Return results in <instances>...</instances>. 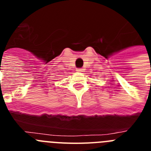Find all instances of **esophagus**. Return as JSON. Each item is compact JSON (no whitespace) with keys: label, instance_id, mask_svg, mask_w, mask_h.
I'll use <instances>...</instances> for the list:
<instances>
[{"label":"esophagus","instance_id":"esophagus-1","mask_svg":"<svg viewBox=\"0 0 151 151\" xmlns=\"http://www.w3.org/2000/svg\"><path fill=\"white\" fill-rule=\"evenodd\" d=\"M84 69H77V72H79V73H82V72H83Z\"/></svg>","mask_w":151,"mask_h":151}]
</instances>
